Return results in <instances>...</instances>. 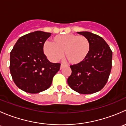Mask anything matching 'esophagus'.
<instances>
[{"label": "esophagus", "mask_w": 126, "mask_h": 126, "mask_svg": "<svg viewBox=\"0 0 126 126\" xmlns=\"http://www.w3.org/2000/svg\"><path fill=\"white\" fill-rule=\"evenodd\" d=\"M64 66V64H61V65H60V69H62V68H63V66Z\"/></svg>", "instance_id": "34e87169"}]
</instances>
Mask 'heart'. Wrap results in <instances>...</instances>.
<instances>
[{
    "label": "heart",
    "mask_w": 126,
    "mask_h": 126,
    "mask_svg": "<svg viewBox=\"0 0 126 126\" xmlns=\"http://www.w3.org/2000/svg\"><path fill=\"white\" fill-rule=\"evenodd\" d=\"M53 42L46 41L43 50L45 55L52 62H57L64 55L72 64L83 63L88 57L91 49L90 41L84 36L74 34L56 35Z\"/></svg>",
    "instance_id": "obj_1"
}]
</instances>
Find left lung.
I'll use <instances>...</instances> for the list:
<instances>
[{
  "mask_svg": "<svg viewBox=\"0 0 126 126\" xmlns=\"http://www.w3.org/2000/svg\"><path fill=\"white\" fill-rule=\"evenodd\" d=\"M77 33L90 41L91 49L87 59L79 64L71 65L68 83L80 94H93L104 88L111 69L112 51L102 37L89 32Z\"/></svg>",
  "mask_w": 126,
  "mask_h": 126,
  "instance_id": "8db88e82",
  "label": "left lung"
}]
</instances>
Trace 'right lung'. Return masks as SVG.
Instances as JSON below:
<instances>
[{
  "label": "right lung",
  "instance_id": "add662e5",
  "mask_svg": "<svg viewBox=\"0 0 126 126\" xmlns=\"http://www.w3.org/2000/svg\"><path fill=\"white\" fill-rule=\"evenodd\" d=\"M50 33L36 31L21 36L10 52V70L19 88L38 93L50 87L60 64L49 62L43 52L44 42Z\"/></svg>",
  "mask_w": 126,
  "mask_h": 126
}]
</instances>
